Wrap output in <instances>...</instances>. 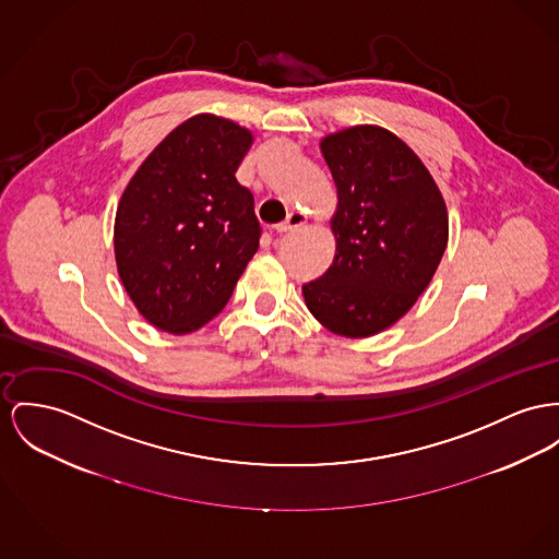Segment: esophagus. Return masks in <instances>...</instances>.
<instances>
[{
    "mask_svg": "<svg viewBox=\"0 0 559 559\" xmlns=\"http://www.w3.org/2000/svg\"><path fill=\"white\" fill-rule=\"evenodd\" d=\"M307 223V218L302 216V214H298V212H293L286 221L282 224H277L275 226V230L280 233V235H284V233H290V230H295L298 226H302V224Z\"/></svg>",
    "mask_w": 559,
    "mask_h": 559,
    "instance_id": "1",
    "label": "esophagus"
}]
</instances>
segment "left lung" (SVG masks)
<instances>
[{"instance_id":"left-lung-1","label":"left lung","mask_w":559,"mask_h":559,"mask_svg":"<svg viewBox=\"0 0 559 559\" xmlns=\"http://www.w3.org/2000/svg\"><path fill=\"white\" fill-rule=\"evenodd\" d=\"M320 148L338 197L336 254L302 297L331 333L377 335L409 311L443 259L445 201L417 154L388 129H343Z\"/></svg>"}]
</instances>
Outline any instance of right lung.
I'll use <instances>...</instances> for the list:
<instances>
[{"label":"right lung","instance_id":"add662e5","mask_svg":"<svg viewBox=\"0 0 559 559\" xmlns=\"http://www.w3.org/2000/svg\"><path fill=\"white\" fill-rule=\"evenodd\" d=\"M252 133L214 114L176 127L124 188L114 254L127 295L160 331L187 335L223 311L257 254L254 197L235 178Z\"/></svg>","mask_w":559,"mask_h":559}]
</instances>
